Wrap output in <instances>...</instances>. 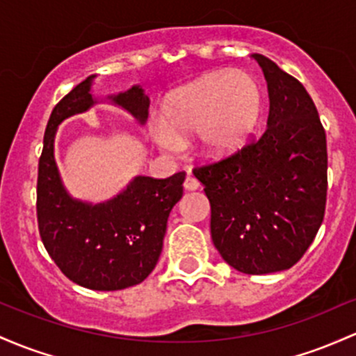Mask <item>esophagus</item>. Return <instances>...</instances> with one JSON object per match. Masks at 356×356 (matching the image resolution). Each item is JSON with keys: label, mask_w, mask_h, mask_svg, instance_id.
<instances>
[{"label": "esophagus", "mask_w": 356, "mask_h": 356, "mask_svg": "<svg viewBox=\"0 0 356 356\" xmlns=\"http://www.w3.org/2000/svg\"><path fill=\"white\" fill-rule=\"evenodd\" d=\"M199 187V181L196 177H194V175H187L186 177V181H184V189H187V191H196Z\"/></svg>", "instance_id": "obj_1"}]
</instances>
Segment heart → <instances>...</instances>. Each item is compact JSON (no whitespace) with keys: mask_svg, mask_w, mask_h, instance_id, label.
<instances>
[{"mask_svg":"<svg viewBox=\"0 0 356 356\" xmlns=\"http://www.w3.org/2000/svg\"><path fill=\"white\" fill-rule=\"evenodd\" d=\"M260 91L241 72H211L172 91L162 120L152 127L155 140L177 150L182 140L199 134L202 152L222 157L243 147L259 123Z\"/></svg>","mask_w":356,"mask_h":356,"instance_id":"1","label":"heart"}]
</instances>
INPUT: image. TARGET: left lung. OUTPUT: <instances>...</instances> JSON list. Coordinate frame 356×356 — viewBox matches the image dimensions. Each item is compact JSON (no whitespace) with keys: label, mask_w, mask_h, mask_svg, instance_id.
<instances>
[{"label":"left lung","mask_w":356,"mask_h":356,"mask_svg":"<svg viewBox=\"0 0 356 356\" xmlns=\"http://www.w3.org/2000/svg\"><path fill=\"white\" fill-rule=\"evenodd\" d=\"M267 79V130L229 157L196 167L211 204V238L238 272L287 270L302 259L324 218L326 134L306 88L253 54Z\"/></svg>","instance_id":"1"}]
</instances>
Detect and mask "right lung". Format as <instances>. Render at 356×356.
<instances>
[{
	"instance_id": "obj_1",
	"label": "right lung",
	"mask_w": 356,
	"mask_h": 356,
	"mask_svg": "<svg viewBox=\"0 0 356 356\" xmlns=\"http://www.w3.org/2000/svg\"><path fill=\"white\" fill-rule=\"evenodd\" d=\"M95 76L77 84L54 108L38 160L37 220L49 252L67 279L92 291H120L143 282L157 265L167 220L182 197L186 172L167 179L138 175L123 193L101 204L72 199L64 189L54 159L57 127L92 104ZM131 116L145 123L150 99L140 86L109 96Z\"/></svg>"
}]
</instances>
